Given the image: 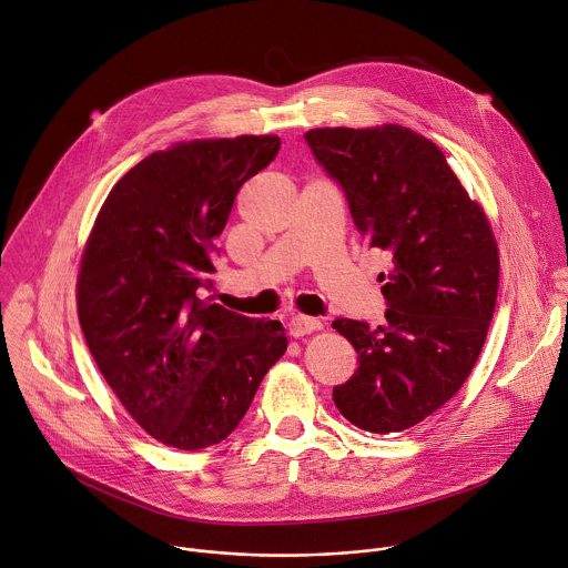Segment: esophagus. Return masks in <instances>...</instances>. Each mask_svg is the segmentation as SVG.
I'll return each mask as SVG.
<instances>
[{
  "label": "esophagus",
  "mask_w": 568,
  "mask_h": 568,
  "mask_svg": "<svg viewBox=\"0 0 568 568\" xmlns=\"http://www.w3.org/2000/svg\"><path fill=\"white\" fill-rule=\"evenodd\" d=\"M321 327H323V325H321L318 318L303 316V314H296V316H292V321H290V334H292L294 338H301V336H305V334H312V332H316V329H321Z\"/></svg>",
  "instance_id": "obj_1"
}]
</instances>
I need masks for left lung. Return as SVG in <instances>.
Returning <instances> with one entry per match:
<instances>
[{
  "mask_svg": "<svg viewBox=\"0 0 568 568\" xmlns=\"http://www.w3.org/2000/svg\"><path fill=\"white\" fill-rule=\"evenodd\" d=\"M305 140L343 186L354 225L388 252L386 325L336 318L358 369L332 399L367 433L417 426L468 379L493 321L499 252L484 207L442 149L402 124L310 129Z\"/></svg>",
  "mask_w": 568,
  "mask_h": 568,
  "instance_id": "left-lung-1",
  "label": "left lung"
}]
</instances>
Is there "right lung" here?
Wrapping results in <instances>:
<instances>
[{"label": "right lung", "instance_id": "add662e5", "mask_svg": "<svg viewBox=\"0 0 568 568\" xmlns=\"http://www.w3.org/2000/svg\"><path fill=\"white\" fill-rule=\"evenodd\" d=\"M278 149V135H239L155 151L115 182L84 245L75 296L87 345L126 413L164 446L230 437L287 349L278 321L201 298L239 189Z\"/></svg>", "mask_w": 568, "mask_h": 568}]
</instances>
